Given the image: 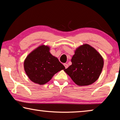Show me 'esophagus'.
<instances>
[{
	"mask_svg": "<svg viewBox=\"0 0 120 120\" xmlns=\"http://www.w3.org/2000/svg\"><path fill=\"white\" fill-rule=\"evenodd\" d=\"M64 66H65V68H67L68 67V64H64Z\"/></svg>",
	"mask_w": 120,
	"mask_h": 120,
	"instance_id": "34e87169",
	"label": "esophagus"
}]
</instances>
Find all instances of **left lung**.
I'll use <instances>...</instances> for the list:
<instances>
[{"instance_id": "1", "label": "left lung", "mask_w": 120, "mask_h": 120, "mask_svg": "<svg viewBox=\"0 0 120 120\" xmlns=\"http://www.w3.org/2000/svg\"><path fill=\"white\" fill-rule=\"evenodd\" d=\"M72 64L64 71L79 86H87L98 79L103 67V59L88 44L80 46L71 58Z\"/></svg>"}]
</instances>
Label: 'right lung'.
<instances>
[{
  "label": "right lung",
  "mask_w": 120,
  "mask_h": 120,
  "mask_svg": "<svg viewBox=\"0 0 120 120\" xmlns=\"http://www.w3.org/2000/svg\"><path fill=\"white\" fill-rule=\"evenodd\" d=\"M24 69L33 82L44 85L55 74L65 69L58 59L49 52V47L41 45L33 50L24 61Z\"/></svg>",
  "instance_id": "right-lung-1"
}]
</instances>
